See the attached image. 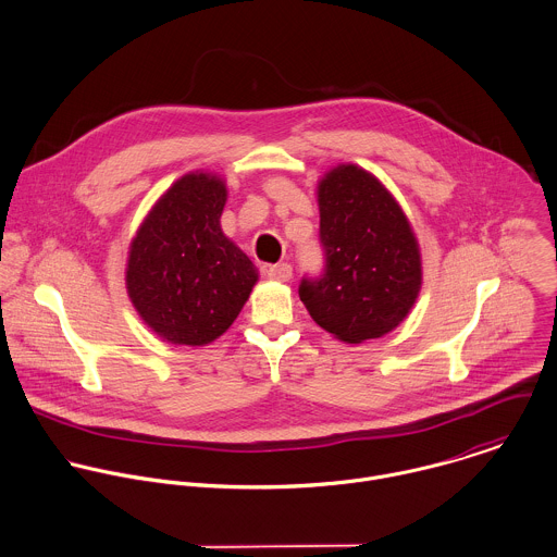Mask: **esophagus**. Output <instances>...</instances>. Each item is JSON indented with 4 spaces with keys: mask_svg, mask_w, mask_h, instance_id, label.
Returning a JSON list of instances; mask_svg holds the SVG:
<instances>
[{
    "mask_svg": "<svg viewBox=\"0 0 557 557\" xmlns=\"http://www.w3.org/2000/svg\"><path fill=\"white\" fill-rule=\"evenodd\" d=\"M267 277L277 280V282H288L293 277V267L288 262H280V264H271L264 269Z\"/></svg>",
    "mask_w": 557,
    "mask_h": 557,
    "instance_id": "34e87169",
    "label": "esophagus"
}]
</instances>
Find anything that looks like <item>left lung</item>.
Segmentation results:
<instances>
[{
  "label": "left lung",
  "instance_id": "left-lung-1",
  "mask_svg": "<svg viewBox=\"0 0 557 557\" xmlns=\"http://www.w3.org/2000/svg\"><path fill=\"white\" fill-rule=\"evenodd\" d=\"M325 271L304 277L299 297L325 332L348 344L396 330L422 288L411 223L366 170L344 163L319 183Z\"/></svg>",
  "mask_w": 557,
  "mask_h": 557
}]
</instances>
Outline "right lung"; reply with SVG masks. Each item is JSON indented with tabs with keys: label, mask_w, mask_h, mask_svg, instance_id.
Listing matches in <instances>:
<instances>
[{
	"label": "right lung",
	"mask_w": 557,
	"mask_h": 557,
	"mask_svg": "<svg viewBox=\"0 0 557 557\" xmlns=\"http://www.w3.org/2000/svg\"><path fill=\"white\" fill-rule=\"evenodd\" d=\"M222 178L191 172L139 225L126 290L144 323L172 344L202 346L234 323L258 282L253 262L222 232Z\"/></svg>",
	"instance_id": "right-lung-1"
}]
</instances>
